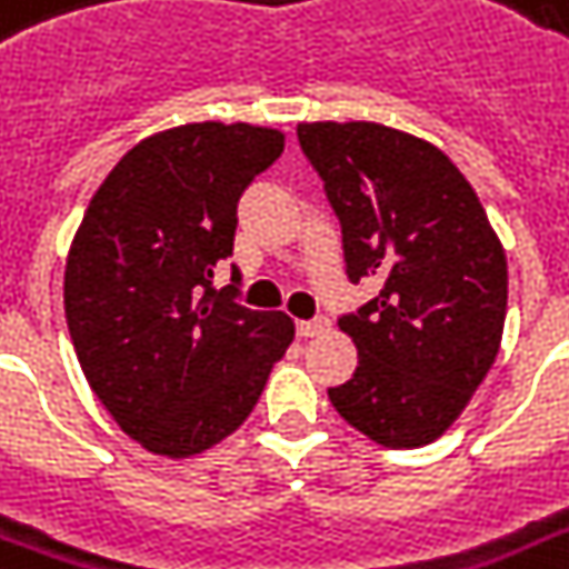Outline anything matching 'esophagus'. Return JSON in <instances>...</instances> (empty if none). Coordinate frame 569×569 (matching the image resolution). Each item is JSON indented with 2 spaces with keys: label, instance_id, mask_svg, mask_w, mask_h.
I'll return each instance as SVG.
<instances>
[{
  "label": "esophagus",
  "instance_id": "esophagus-1",
  "mask_svg": "<svg viewBox=\"0 0 569 569\" xmlns=\"http://www.w3.org/2000/svg\"><path fill=\"white\" fill-rule=\"evenodd\" d=\"M328 330H330V321L325 319V316L310 321H298V333H301V337H321V333H328Z\"/></svg>",
  "mask_w": 569,
  "mask_h": 569
}]
</instances>
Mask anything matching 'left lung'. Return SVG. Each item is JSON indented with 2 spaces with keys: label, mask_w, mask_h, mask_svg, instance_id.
I'll return each mask as SVG.
<instances>
[{
  "label": "left lung",
  "mask_w": 569,
  "mask_h": 569,
  "mask_svg": "<svg viewBox=\"0 0 569 569\" xmlns=\"http://www.w3.org/2000/svg\"><path fill=\"white\" fill-rule=\"evenodd\" d=\"M298 141L342 223L351 280L378 298L339 328L357 372L330 387L348 425L387 449L449 431L502 346L508 262L476 189L425 138L369 120L298 123Z\"/></svg>",
  "instance_id": "obj_1"
}]
</instances>
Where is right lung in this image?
<instances>
[{
    "instance_id": "1",
    "label": "right lung",
    "mask_w": 569,
    "mask_h": 569,
    "mask_svg": "<svg viewBox=\"0 0 569 569\" xmlns=\"http://www.w3.org/2000/svg\"><path fill=\"white\" fill-rule=\"evenodd\" d=\"M283 144L280 129L218 120L156 132L111 168L76 230L64 268L76 357L120 431L153 455L194 458L230 437L292 346L286 312L212 289L241 191Z\"/></svg>"
}]
</instances>
